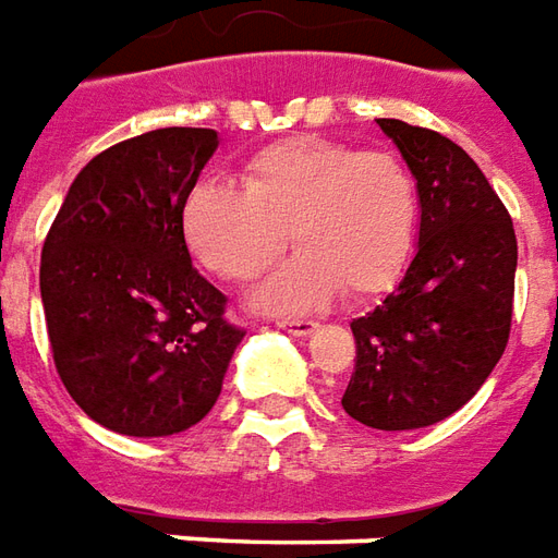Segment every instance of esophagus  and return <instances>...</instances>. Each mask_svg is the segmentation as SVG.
<instances>
[{
	"label": "esophagus",
	"mask_w": 558,
	"mask_h": 558,
	"mask_svg": "<svg viewBox=\"0 0 558 558\" xmlns=\"http://www.w3.org/2000/svg\"><path fill=\"white\" fill-rule=\"evenodd\" d=\"M279 327L294 336H310L318 330V324L310 322V318H286V322H279Z\"/></svg>",
	"instance_id": "esophagus-1"
}]
</instances>
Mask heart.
Listing matches in <instances>:
<instances>
[{
    "label": "heart",
    "instance_id": "b5f03b06",
    "mask_svg": "<svg viewBox=\"0 0 558 558\" xmlns=\"http://www.w3.org/2000/svg\"><path fill=\"white\" fill-rule=\"evenodd\" d=\"M421 197L409 165L381 149L288 137L248 159L243 185L204 180L183 207L185 243L209 272L248 282L300 248L258 288L264 310H318L345 291L369 300L412 258Z\"/></svg>",
    "mask_w": 558,
    "mask_h": 558
}]
</instances>
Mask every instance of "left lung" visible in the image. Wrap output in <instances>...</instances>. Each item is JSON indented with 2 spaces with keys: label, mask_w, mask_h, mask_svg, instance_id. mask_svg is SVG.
I'll return each mask as SVG.
<instances>
[{
  "label": "left lung",
  "mask_w": 558,
  "mask_h": 558,
  "mask_svg": "<svg viewBox=\"0 0 558 558\" xmlns=\"http://www.w3.org/2000/svg\"><path fill=\"white\" fill-rule=\"evenodd\" d=\"M417 180L421 234L409 270L357 342L342 409L373 429H421L475 397L508 345L517 236L469 153L402 120H378Z\"/></svg>",
  "instance_id": "8db88e82"
}]
</instances>
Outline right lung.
Listing matches in <instances>:
<instances>
[{
	"label": "right lung",
	"mask_w": 558,
	"mask_h": 558,
	"mask_svg": "<svg viewBox=\"0 0 558 558\" xmlns=\"http://www.w3.org/2000/svg\"><path fill=\"white\" fill-rule=\"evenodd\" d=\"M219 146L213 129H156L89 161L41 248V303L71 399L113 433L195 426L222 393L243 330L192 267L183 207Z\"/></svg>",
	"instance_id": "add662e5"
}]
</instances>
